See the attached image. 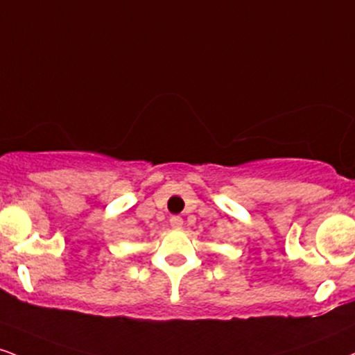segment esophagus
Wrapping results in <instances>:
<instances>
[{"label": "esophagus", "mask_w": 355, "mask_h": 355, "mask_svg": "<svg viewBox=\"0 0 355 355\" xmlns=\"http://www.w3.org/2000/svg\"><path fill=\"white\" fill-rule=\"evenodd\" d=\"M170 225H172V228L175 230H180L183 226V220L180 216H172V218H170Z\"/></svg>", "instance_id": "34e87169"}]
</instances>
